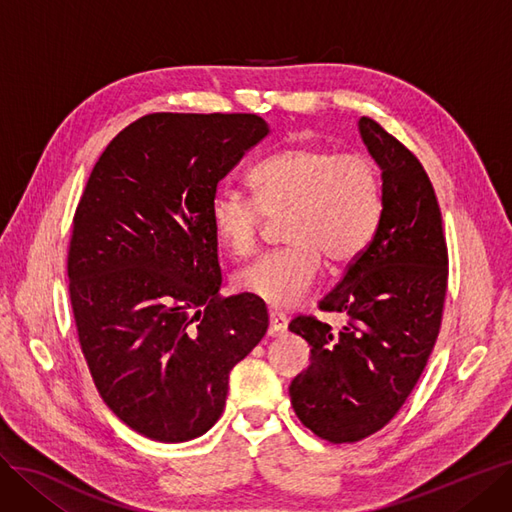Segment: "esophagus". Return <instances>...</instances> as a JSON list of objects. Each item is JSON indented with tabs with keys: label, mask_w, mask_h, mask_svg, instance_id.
Here are the masks:
<instances>
[{
	"label": "esophagus",
	"mask_w": 512,
	"mask_h": 512,
	"mask_svg": "<svg viewBox=\"0 0 512 512\" xmlns=\"http://www.w3.org/2000/svg\"><path fill=\"white\" fill-rule=\"evenodd\" d=\"M289 327V318L282 314L280 310H270V329H268V335L270 337H278L287 331Z\"/></svg>",
	"instance_id": "esophagus-1"
}]
</instances>
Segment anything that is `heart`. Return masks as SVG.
Wrapping results in <instances>:
<instances>
[{
  "instance_id": "obj_1",
  "label": "heart",
  "mask_w": 512,
  "mask_h": 512,
  "mask_svg": "<svg viewBox=\"0 0 512 512\" xmlns=\"http://www.w3.org/2000/svg\"><path fill=\"white\" fill-rule=\"evenodd\" d=\"M253 198L219 189L208 206L213 234L232 257H249L263 221L280 219L287 246L257 257L234 276L246 295L287 308L304 297L320 272L348 266L365 253L382 219V179L361 154H337L318 145H291L249 173Z\"/></svg>"
}]
</instances>
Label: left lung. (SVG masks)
<instances>
[{"instance_id": "obj_1", "label": "left lung", "mask_w": 512, "mask_h": 512, "mask_svg": "<svg viewBox=\"0 0 512 512\" xmlns=\"http://www.w3.org/2000/svg\"><path fill=\"white\" fill-rule=\"evenodd\" d=\"M382 168V219L320 310L344 312L333 331L314 316L291 320L312 346L310 367L289 386L306 428L331 443H356L384 428L418 384L439 337L447 293L441 208L424 166L371 118L358 120Z\"/></svg>"}]
</instances>
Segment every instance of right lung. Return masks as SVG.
<instances>
[{
  "label": "right lung",
  "instance_id": "add662e5",
  "mask_svg": "<svg viewBox=\"0 0 512 512\" xmlns=\"http://www.w3.org/2000/svg\"><path fill=\"white\" fill-rule=\"evenodd\" d=\"M255 113H149L94 164L67 274L80 346L105 405L143 437L192 441L223 413L230 371L268 331L259 297H221L208 206L268 137Z\"/></svg>",
  "mask_w": 512,
  "mask_h": 512
}]
</instances>
